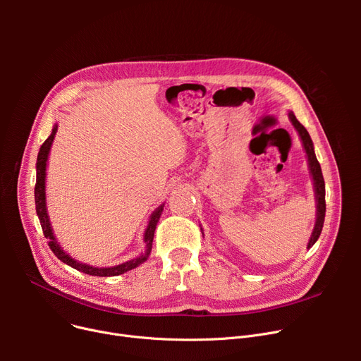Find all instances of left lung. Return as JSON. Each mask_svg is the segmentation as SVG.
Returning a JSON list of instances; mask_svg holds the SVG:
<instances>
[{
  "label": "left lung",
  "instance_id": "1",
  "mask_svg": "<svg viewBox=\"0 0 361 361\" xmlns=\"http://www.w3.org/2000/svg\"><path fill=\"white\" fill-rule=\"evenodd\" d=\"M288 118L293 123L294 128L297 130L298 137H300L301 145H302V149H305V152H306L309 171H310V176H312V180H313V192H314V199H316V222H314L312 235H310L309 243H307V249H310L312 245L317 241V238L322 233V226H324V221H325V212H326L325 181H324V176H322L320 164L317 162V158H316V154H314V146H313V142L310 139V135L307 133V130L300 124V121L295 118L293 111H288Z\"/></svg>",
  "mask_w": 361,
  "mask_h": 361
}]
</instances>
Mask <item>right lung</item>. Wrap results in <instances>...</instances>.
I'll return each instance as SVG.
<instances>
[{"label": "right lung", "instance_id": "obj_1", "mask_svg": "<svg viewBox=\"0 0 361 361\" xmlns=\"http://www.w3.org/2000/svg\"><path fill=\"white\" fill-rule=\"evenodd\" d=\"M56 130H59V124H55L52 127V131L49 137L44 142V145L39 149V154H37V159H36V184H35V204H36V214L37 218H39L41 226L44 235L48 238V244L51 250L54 252V255L59 257L63 263L68 264V267L78 269L83 274L92 275V276H117L121 275L124 272H128L131 269L137 268L139 264H142L143 262L147 260L150 252H152V241H154V235H155V230H157V224L162 215L164 206L165 203L159 204L157 209L150 214L149 221H147V226L143 233V243H145V252L140 253V256L130 259L124 263L116 264V267H108V268H98V267H92V264L83 263L75 260L74 257H71L63 247L60 245L59 240H56L52 225L49 221V215H48V209H47V166H48V157H49V150L54 142V137L56 135Z\"/></svg>", "mask_w": 361, "mask_h": 361}]
</instances>
